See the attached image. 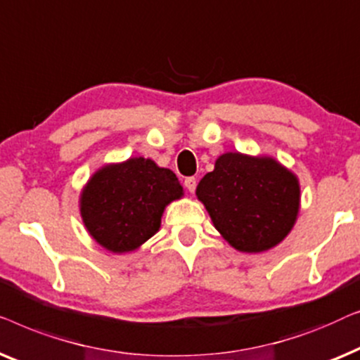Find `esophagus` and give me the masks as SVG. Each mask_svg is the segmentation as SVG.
Segmentation results:
<instances>
[{"mask_svg":"<svg viewBox=\"0 0 360 360\" xmlns=\"http://www.w3.org/2000/svg\"><path fill=\"white\" fill-rule=\"evenodd\" d=\"M184 186H186V189L189 191V192H194L195 191V186H197V179L195 178H187L184 181Z\"/></svg>","mask_w":360,"mask_h":360,"instance_id":"esophagus-1","label":"esophagus"}]
</instances>
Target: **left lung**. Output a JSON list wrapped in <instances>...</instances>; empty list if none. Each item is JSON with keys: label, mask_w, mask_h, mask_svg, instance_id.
Returning <instances> with one entry per match:
<instances>
[{"label": "left lung", "mask_w": 360, "mask_h": 360, "mask_svg": "<svg viewBox=\"0 0 360 360\" xmlns=\"http://www.w3.org/2000/svg\"><path fill=\"white\" fill-rule=\"evenodd\" d=\"M195 195L220 235L243 252H262L279 245L300 209V184L292 171L271 156L238 151L217 158Z\"/></svg>", "instance_id": "left-lung-1"}]
</instances>
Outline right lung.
<instances>
[{
  "mask_svg": "<svg viewBox=\"0 0 360 360\" xmlns=\"http://www.w3.org/2000/svg\"><path fill=\"white\" fill-rule=\"evenodd\" d=\"M182 194L173 171L150 158H129L91 176L79 197L81 219L96 243L122 255L160 230L166 205Z\"/></svg>",
  "mask_w": 360,
  "mask_h": 360,
  "instance_id": "add662e5",
  "label": "right lung"
}]
</instances>
